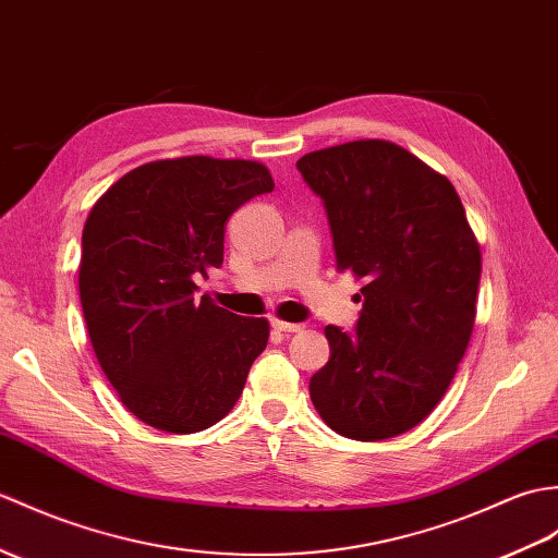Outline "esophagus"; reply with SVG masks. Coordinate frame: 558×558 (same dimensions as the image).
<instances>
[{
    "label": "esophagus",
    "mask_w": 558,
    "mask_h": 558,
    "mask_svg": "<svg viewBox=\"0 0 558 558\" xmlns=\"http://www.w3.org/2000/svg\"><path fill=\"white\" fill-rule=\"evenodd\" d=\"M274 328L280 330V332H300L302 330L300 323H288V320H280V318H274Z\"/></svg>",
    "instance_id": "esophagus-1"
}]
</instances>
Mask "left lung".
<instances>
[{
  "label": "left lung",
  "mask_w": 558,
  "mask_h": 558,
  "mask_svg": "<svg viewBox=\"0 0 558 558\" xmlns=\"http://www.w3.org/2000/svg\"><path fill=\"white\" fill-rule=\"evenodd\" d=\"M296 168L326 204L338 270L364 282L356 332L326 328L330 361L311 401L359 442L409 433L469 349L481 244L449 178L390 140L308 151Z\"/></svg>",
  "instance_id": "left-lung-1"
}]
</instances>
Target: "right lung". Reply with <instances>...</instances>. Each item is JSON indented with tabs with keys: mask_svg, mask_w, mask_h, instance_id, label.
<instances>
[{
	"mask_svg": "<svg viewBox=\"0 0 558 558\" xmlns=\"http://www.w3.org/2000/svg\"><path fill=\"white\" fill-rule=\"evenodd\" d=\"M274 187L264 163L197 154L133 168L89 209L77 268L85 326L142 423L199 433L240 399L270 326L199 300L194 280L223 264L232 211Z\"/></svg>",
	"mask_w": 558,
	"mask_h": 558,
	"instance_id": "right-lung-1",
	"label": "right lung"
}]
</instances>
